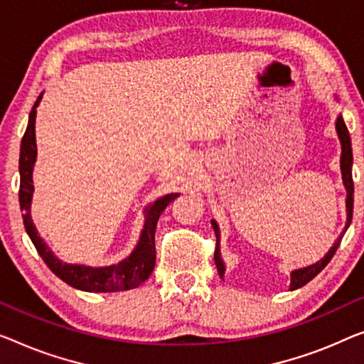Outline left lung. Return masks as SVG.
<instances>
[{"label":"left lung","instance_id":"obj_1","mask_svg":"<svg viewBox=\"0 0 364 364\" xmlns=\"http://www.w3.org/2000/svg\"><path fill=\"white\" fill-rule=\"evenodd\" d=\"M335 100L338 101V97L335 96ZM335 130H337L338 134V139H340V145H341V156H340V170H341V180H343L345 184V189H346V225H345V230L343 234L348 229L350 224H351V217H353V176H351V166H353V150H351V139H350V132L348 129H346V124L343 121V117H341V114H338L337 117V122H335ZM210 225H213V229L215 232V237H217V243H215V253H214V259H215V267L217 271H219V276L220 278H224L225 274V264H224V259L220 257V230H219V225H217V222L213 219L210 220ZM343 234H340V237L337 238V242L333 243V247L330 248L327 252V255L322 259H318V262L309 264L306 268H299V269H294L291 273V286L289 289L294 291V289H299L304 284H307L309 281L316 278V276L321 273V271L327 267L330 259L337 252V248L340 247V242L341 238H343Z\"/></svg>","mask_w":364,"mask_h":364}]
</instances>
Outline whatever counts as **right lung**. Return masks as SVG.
I'll return each mask as SVG.
<instances>
[{
  "label": "right lung",
  "mask_w": 364,
  "mask_h": 364,
  "mask_svg": "<svg viewBox=\"0 0 364 364\" xmlns=\"http://www.w3.org/2000/svg\"><path fill=\"white\" fill-rule=\"evenodd\" d=\"M43 93L37 97L36 105L32 106L29 114V122L23 140H21V154H19V204L23 210L24 227L29 238L34 243L37 253L41 255L43 262L55 276H58L63 283L70 284L75 289L86 292H117L134 289L144 283L151 274L155 268V230L159 217L164 213L165 208L171 200H175L180 194L171 193L165 194L149 204L145 208V222L144 229L140 232V238L135 245L134 252L119 262L109 267H86V264H72L65 263L60 258H57L47 243L42 240V237L37 232L34 222L31 215V203L32 194H34V184H32V171L37 159V145H36V114L37 106L42 100Z\"/></svg>",
  "instance_id": "add662e5"
}]
</instances>
